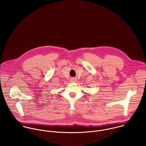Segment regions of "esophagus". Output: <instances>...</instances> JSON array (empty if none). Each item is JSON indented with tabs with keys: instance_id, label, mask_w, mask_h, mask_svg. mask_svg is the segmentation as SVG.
I'll return each mask as SVG.
<instances>
[{
	"instance_id": "34e87169",
	"label": "esophagus",
	"mask_w": 146,
	"mask_h": 146,
	"mask_svg": "<svg viewBox=\"0 0 146 146\" xmlns=\"http://www.w3.org/2000/svg\"><path fill=\"white\" fill-rule=\"evenodd\" d=\"M74 82V81H73Z\"/></svg>"
}]
</instances>
